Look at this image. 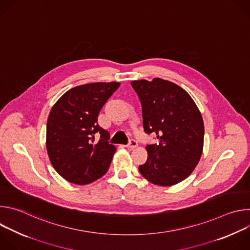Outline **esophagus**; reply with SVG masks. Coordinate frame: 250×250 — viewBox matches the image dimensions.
<instances>
[{"instance_id": "obj_1", "label": "esophagus", "mask_w": 250, "mask_h": 250, "mask_svg": "<svg viewBox=\"0 0 250 250\" xmlns=\"http://www.w3.org/2000/svg\"><path fill=\"white\" fill-rule=\"evenodd\" d=\"M136 146H137V141H136V140H134V139H131V140L129 141V144L126 146V147H127V148H129V149L135 148Z\"/></svg>"}]
</instances>
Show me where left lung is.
<instances>
[{
    "label": "left lung",
    "instance_id": "8db88e82",
    "mask_svg": "<svg viewBox=\"0 0 250 250\" xmlns=\"http://www.w3.org/2000/svg\"><path fill=\"white\" fill-rule=\"evenodd\" d=\"M142 106L144 128L158 144L146 146L140 174L158 186L180 183L194 171L204 146V122L197 104L180 86L167 80L131 83Z\"/></svg>",
    "mask_w": 250,
    "mask_h": 250
}]
</instances>
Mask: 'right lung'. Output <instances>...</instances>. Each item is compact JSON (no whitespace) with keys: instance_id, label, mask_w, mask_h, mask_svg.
<instances>
[{"instance_id":"right-lung-1","label":"right lung","mask_w":250,"mask_h":250,"mask_svg":"<svg viewBox=\"0 0 250 250\" xmlns=\"http://www.w3.org/2000/svg\"><path fill=\"white\" fill-rule=\"evenodd\" d=\"M119 87V82L77 86L52 106L46 125V149L52 166L65 180L86 185L108 171L117 148L110 144L109 131L99 125L98 116Z\"/></svg>"}]
</instances>
